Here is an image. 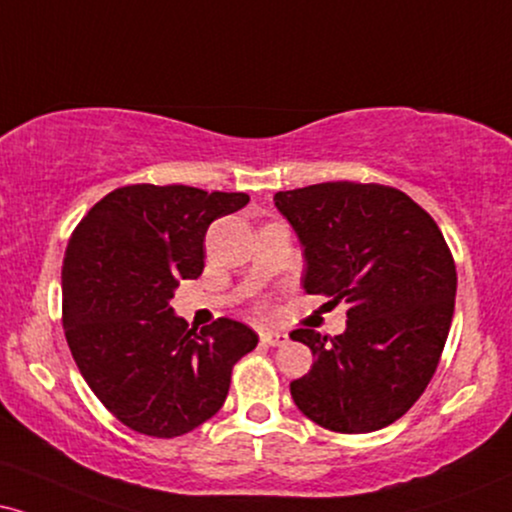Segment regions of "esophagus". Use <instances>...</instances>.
Returning <instances> with one entry per match:
<instances>
[{"label": "esophagus", "instance_id": "34e87169", "mask_svg": "<svg viewBox=\"0 0 512 512\" xmlns=\"http://www.w3.org/2000/svg\"><path fill=\"white\" fill-rule=\"evenodd\" d=\"M260 340L262 345H269V347H278V345H286L288 342V333H281V331H262L260 333Z\"/></svg>", "mask_w": 512, "mask_h": 512}]
</instances>
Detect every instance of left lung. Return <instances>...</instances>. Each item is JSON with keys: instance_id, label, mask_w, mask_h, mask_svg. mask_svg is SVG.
Returning a JSON list of instances; mask_svg holds the SVG:
<instances>
[{"instance_id": "left-lung-1", "label": "left lung", "mask_w": 512, "mask_h": 512, "mask_svg": "<svg viewBox=\"0 0 512 512\" xmlns=\"http://www.w3.org/2000/svg\"><path fill=\"white\" fill-rule=\"evenodd\" d=\"M274 203L302 243L304 290L349 302L345 333H290L314 354L290 383L297 409L345 435L387 428L425 392L451 328L456 264L442 231L392 186L326 181Z\"/></svg>"}]
</instances>
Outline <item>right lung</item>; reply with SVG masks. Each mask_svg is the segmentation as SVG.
I'll return each mask as SVG.
<instances>
[{"label":"right lung","instance_id":"1","mask_svg":"<svg viewBox=\"0 0 512 512\" xmlns=\"http://www.w3.org/2000/svg\"><path fill=\"white\" fill-rule=\"evenodd\" d=\"M248 193L193 186H122L70 236L63 260V331L82 378L129 430L179 437L222 409L231 368L257 347L234 319L189 328L170 307L181 278L205 267V234Z\"/></svg>","mask_w":512,"mask_h":512}]
</instances>
